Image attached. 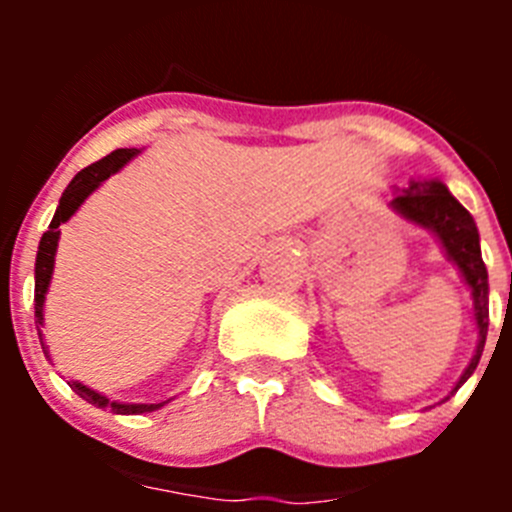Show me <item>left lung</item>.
Masks as SVG:
<instances>
[{"instance_id":"left-lung-1","label":"left lung","mask_w":512,"mask_h":512,"mask_svg":"<svg viewBox=\"0 0 512 512\" xmlns=\"http://www.w3.org/2000/svg\"><path fill=\"white\" fill-rule=\"evenodd\" d=\"M392 207L400 212L405 220L423 228L433 230L441 241L443 251L459 266L461 277L472 289L474 300V320L479 328V341L477 351H474L472 361H469L467 372L461 374L456 390L461 384L467 382L474 374L479 364V356L485 351V338H487V318H490V284H487V269L482 261V251H479V233L474 225L472 215L456 202L454 194L446 189V184L436 182V179H418L410 182L408 189H402L395 194Z\"/></svg>"}]
</instances>
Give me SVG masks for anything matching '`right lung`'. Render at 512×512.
I'll return each mask as SVG.
<instances>
[{"label": "right lung", "mask_w": 512, "mask_h": 512, "mask_svg": "<svg viewBox=\"0 0 512 512\" xmlns=\"http://www.w3.org/2000/svg\"><path fill=\"white\" fill-rule=\"evenodd\" d=\"M135 148H117L112 151L110 156L99 158L97 164L87 166V169H81L79 174L71 179V184L63 189L61 202L56 207V215H53L51 225L40 238L38 246V259H35V325H43V302H45V292H48V284H51V274H53V264H56V246H58V235H61V223H66L71 215L81 207V202L87 200L89 194L104 182V179H110L115 171H120L122 166L128 164L130 158L135 156ZM40 343H43V333H40ZM45 348V346H43ZM48 356V354H45ZM71 390L76 392L79 397H84L87 402L97 405V408H110L112 413L117 415H140V413H151V410H158L164 402H138V405H130V402H115L110 397L99 395V392L89 390L87 384L81 382H69Z\"/></svg>", "instance_id": "obj_1"}]
</instances>
